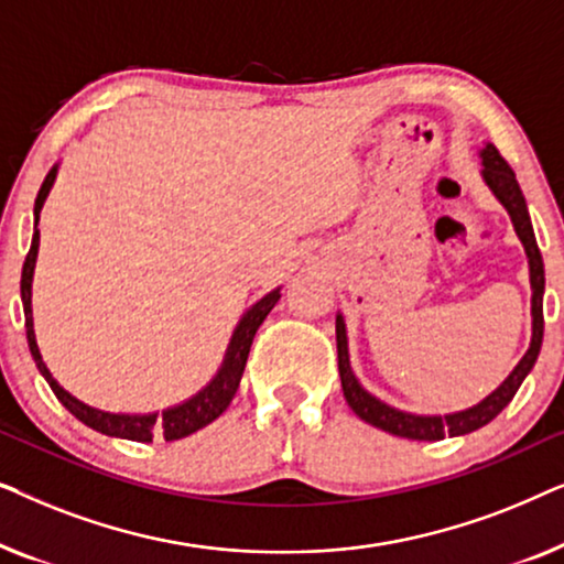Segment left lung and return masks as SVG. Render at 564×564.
<instances>
[{
  "label": "left lung",
  "mask_w": 564,
  "mask_h": 564,
  "mask_svg": "<svg viewBox=\"0 0 564 564\" xmlns=\"http://www.w3.org/2000/svg\"><path fill=\"white\" fill-rule=\"evenodd\" d=\"M480 164H482V182L488 184L492 197L506 207L508 218L513 223L516 236L527 251L529 259V284H531V341L529 349L519 359V365L511 369V375L498 384L490 395H485L480 403L465 408V411L454 413H411L400 411V408L384 403L377 395H372L365 384L357 380L351 369L349 359V336H346V323L344 315L336 313V351H338V375H341V390L346 403L361 421H367L369 426L388 431L392 436L413 438V442H438L444 436H465L473 431L482 429L485 423H490L503 408L511 403L516 390L521 388V382L527 380V375L534 369L539 349H542L544 338V261L539 253L534 228H531V218L527 210V199L516 182L513 169L506 164L498 149L492 143H482L480 149Z\"/></svg>",
  "instance_id": "1"
}]
</instances>
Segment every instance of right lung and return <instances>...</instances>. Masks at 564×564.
I'll list each match as a JSON object with an SVG mask.
<instances>
[{
	"label": "right lung",
	"instance_id": "obj_1",
	"mask_svg": "<svg viewBox=\"0 0 564 564\" xmlns=\"http://www.w3.org/2000/svg\"><path fill=\"white\" fill-rule=\"evenodd\" d=\"M58 176V164L51 169L48 176H45L41 192L35 197V230H33V243H30V251L25 257V264H22V280H20V297H22V311H25V330H28V346L30 354H33L37 372L45 377V382L51 384V390L56 392V398L61 400V405L66 408L68 413L76 415L84 426L99 431L105 436H115V438H128V442H153V438L161 436L166 442H176V438H184L195 431L205 429L207 423H213L223 411L230 405L234 400L238 384H241L243 377V367L246 359H249L253 336L272 307L276 305V300L282 297V288H276L272 292H267L264 297L257 300L249 311L241 315V321L236 323L234 336L226 346V354H223V361L218 367V372L213 375V380L199 388L195 395L182 400V403L169 405L164 411H153V413H110V411H99L95 405H87L84 400H79L72 392L64 390L58 384L56 377L51 375V369L45 367L43 354L37 349V338H35V328H33V274H35V261H37V246H41V230H37V220H41V210L48 199V192L53 189V182Z\"/></svg>",
	"mask_w": 564,
	"mask_h": 564
}]
</instances>
